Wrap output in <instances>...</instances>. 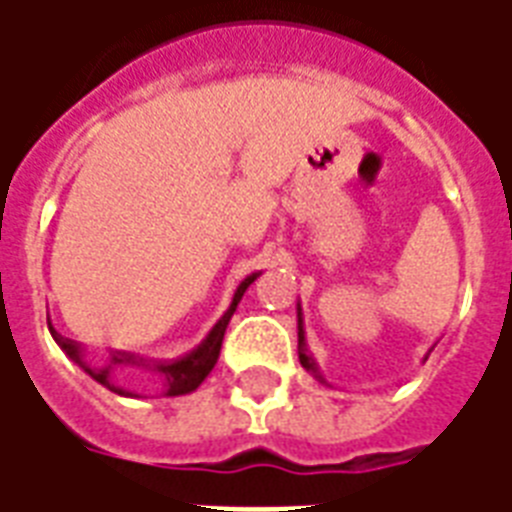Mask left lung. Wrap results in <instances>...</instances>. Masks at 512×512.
<instances>
[{
  "label": "left lung",
  "mask_w": 512,
  "mask_h": 512,
  "mask_svg": "<svg viewBox=\"0 0 512 512\" xmlns=\"http://www.w3.org/2000/svg\"><path fill=\"white\" fill-rule=\"evenodd\" d=\"M299 362L301 367H307L315 373V362H312V356L307 354V343H304V329H301V315H299Z\"/></svg>",
  "instance_id": "1"
}]
</instances>
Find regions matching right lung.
<instances>
[{
	"instance_id": "right-lung-1",
	"label": "right lung",
	"mask_w": 512,
	"mask_h": 512,
	"mask_svg": "<svg viewBox=\"0 0 512 512\" xmlns=\"http://www.w3.org/2000/svg\"><path fill=\"white\" fill-rule=\"evenodd\" d=\"M257 279V274H252V277H246L241 285H238V290H235L233 296V304L227 307V312H224L222 318L216 321V326H213L211 332H208V337L202 340L194 351H189L186 356H180V359H172V362H158V365H153L164 376V381H167V395H186V392H194L197 386L205 381V376L211 373L213 365H216V359H219V351H222V340H224V329H227V323H230V318H233L235 307H238V301H241V296L246 293V288L252 285ZM51 329V326H49ZM54 334V340H57V345H60L65 354L71 356L76 365H82L84 373H90V376L98 381V384H104L106 389H112V392H117V395H131L128 389H123V386H117L112 378H109V367L112 365H142V359H136L134 354H117L112 356V365L109 367H90L84 365L82 356H79V345L73 343V340H68V337H62V334L51 332Z\"/></svg>"
}]
</instances>
